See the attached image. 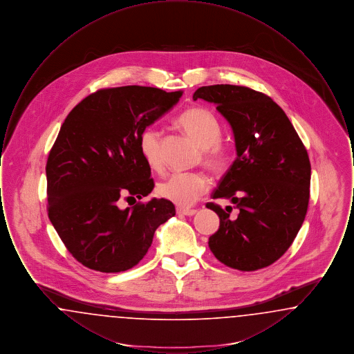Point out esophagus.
Listing matches in <instances>:
<instances>
[{
    "instance_id": "34e87169",
    "label": "esophagus",
    "mask_w": 354,
    "mask_h": 354,
    "mask_svg": "<svg viewBox=\"0 0 354 354\" xmlns=\"http://www.w3.org/2000/svg\"><path fill=\"white\" fill-rule=\"evenodd\" d=\"M196 212H198L196 209H191V208H182V207H178V208H176V214H178V215L192 216V215H195Z\"/></svg>"
}]
</instances>
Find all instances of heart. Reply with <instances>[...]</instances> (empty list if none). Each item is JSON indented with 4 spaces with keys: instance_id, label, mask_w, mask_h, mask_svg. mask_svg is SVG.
<instances>
[{
    "instance_id": "1",
    "label": "heart",
    "mask_w": 354,
    "mask_h": 354,
    "mask_svg": "<svg viewBox=\"0 0 354 354\" xmlns=\"http://www.w3.org/2000/svg\"><path fill=\"white\" fill-rule=\"evenodd\" d=\"M176 126L203 149V163L205 167L219 172L225 169L230 152L220 140L221 124L215 114L205 107H191L176 118ZM139 149L152 169L163 167L160 156V133L155 127H146L139 136ZM209 188V180L203 172L175 174L158 187L162 198L169 202L189 207L198 202Z\"/></svg>"
}]
</instances>
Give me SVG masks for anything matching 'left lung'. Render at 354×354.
<instances>
[{
    "mask_svg": "<svg viewBox=\"0 0 354 354\" xmlns=\"http://www.w3.org/2000/svg\"><path fill=\"white\" fill-rule=\"evenodd\" d=\"M216 104L235 135V162L214 191V199H231L223 209L216 203L219 230L208 247L224 266L251 272L279 260L303 225L310 185L306 149L283 109L268 95L245 86L199 87L194 101Z\"/></svg>",
    "mask_w": 354,
    "mask_h": 354,
    "instance_id": "1",
    "label": "left lung"
}]
</instances>
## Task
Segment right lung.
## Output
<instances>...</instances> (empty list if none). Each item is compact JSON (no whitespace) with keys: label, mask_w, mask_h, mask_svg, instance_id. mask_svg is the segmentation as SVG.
<instances>
[{"label":"right lung","mask_w":354,"mask_h":354,"mask_svg":"<svg viewBox=\"0 0 354 354\" xmlns=\"http://www.w3.org/2000/svg\"><path fill=\"white\" fill-rule=\"evenodd\" d=\"M182 91L146 86L101 88L65 119L46 163L48 215L68 252L90 270L135 267L156 228L175 215L167 199L120 208L153 188L139 149L142 131L179 101Z\"/></svg>","instance_id":"add662e5"}]
</instances>
